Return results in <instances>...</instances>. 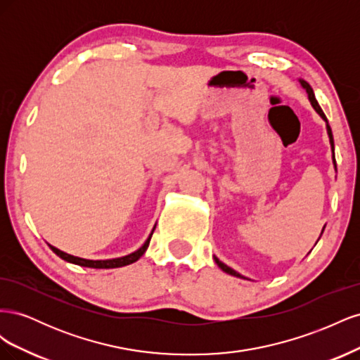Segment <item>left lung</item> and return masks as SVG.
I'll list each match as a JSON object with an SVG mask.
<instances>
[{
	"label": "left lung",
	"mask_w": 360,
	"mask_h": 360,
	"mask_svg": "<svg viewBox=\"0 0 360 360\" xmlns=\"http://www.w3.org/2000/svg\"><path fill=\"white\" fill-rule=\"evenodd\" d=\"M300 84H302V86L304 90H307V93H308V97H309V102H311V105L314 106V110L317 111L319 114H320V117L324 120L326 123H328V118H326V115H324V112H323V110L320 108V105H319V102H317V99H315V96H314V91H312V89H311V85L307 82V81H302L300 79ZM328 134H329V139H330V146H332V151H333V163L336 165V160H335V146H333V135H332V129H330V126H329V123H328ZM214 261H216V264L219 266L225 274H228V275H233V276H237V278H243L240 274H237L236 270H233L231 267H228L226 264H224L222 261H219L217 259L216 257H214Z\"/></svg>",
	"instance_id": "obj_1"
}]
</instances>
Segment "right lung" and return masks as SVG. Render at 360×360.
Here are the masks:
<instances>
[{"label":"right lung","instance_id":"right-lung-1","mask_svg":"<svg viewBox=\"0 0 360 360\" xmlns=\"http://www.w3.org/2000/svg\"><path fill=\"white\" fill-rule=\"evenodd\" d=\"M155 231V230H153ZM151 236H153V233L150 234V237L146 240V243L141 246L138 250H135V252L129 254L126 257H122V258H112V259H85V258H79V257H73V255H69L66 252H63V250L53 248L49 245V248L56 252L60 258H63L64 261H69V263L72 264H78V266H82V267H91V269H115V267H123V266H127V264H132L135 263L136 259H139L141 257L144 255V252L148 248V243H150V238Z\"/></svg>","mask_w":360,"mask_h":360}]
</instances>
